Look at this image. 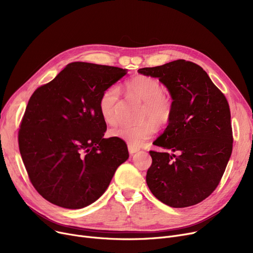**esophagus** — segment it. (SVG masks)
I'll list each match as a JSON object with an SVG mask.
<instances>
[{
	"label": "esophagus",
	"mask_w": 253,
	"mask_h": 253,
	"mask_svg": "<svg viewBox=\"0 0 253 253\" xmlns=\"http://www.w3.org/2000/svg\"><path fill=\"white\" fill-rule=\"evenodd\" d=\"M128 151H129V154L133 155V154H135L136 152H138V151H139V149H138V148L133 147V145H131V144H128Z\"/></svg>",
	"instance_id": "1"
}]
</instances>
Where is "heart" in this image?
I'll use <instances>...</instances> for the list:
<instances>
[{
    "label": "heart",
    "mask_w": 253,
    "mask_h": 253,
    "mask_svg": "<svg viewBox=\"0 0 253 253\" xmlns=\"http://www.w3.org/2000/svg\"><path fill=\"white\" fill-rule=\"evenodd\" d=\"M126 90L131 95L143 102L142 118H151L157 123H166L172 113V100L164 94L161 83L156 79L138 76L126 83ZM118 86L106 88L99 99V112L108 124L116 123V104L119 100ZM157 131V125L148 120L140 124H120L111 130V135L122 139L133 147H140L150 139Z\"/></svg>",
    "instance_id": "obj_1"
}]
</instances>
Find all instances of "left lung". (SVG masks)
Returning a JSON list of instances; mask_svg holds the SVG:
<instances>
[{
    "instance_id": "obj_1",
    "label": "left lung",
    "mask_w": 253,
    "mask_h": 253,
    "mask_svg": "<svg viewBox=\"0 0 253 253\" xmlns=\"http://www.w3.org/2000/svg\"><path fill=\"white\" fill-rule=\"evenodd\" d=\"M138 73L158 78L172 99L168 126L153 144L147 184L164 204L183 208L200 203L218 185L233 150L227 98L198 64L178 59Z\"/></svg>"
}]
</instances>
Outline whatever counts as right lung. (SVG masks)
Listing matches in <instances>:
<instances>
[{
    "mask_svg": "<svg viewBox=\"0 0 253 253\" xmlns=\"http://www.w3.org/2000/svg\"><path fill=\"white\" fill-rule=\"evenodd\" d=\"M128 70L72 62L31 96L18 143L30 179L44 199L69 209L84 208L109 188L129 158L126 143L103 138L102 92Z\"/></svg>",
    "mask_w": 253,
    "mask_h": 253,
    "instance_id": "1",
    "label": "right lung"
}]
</instances>
